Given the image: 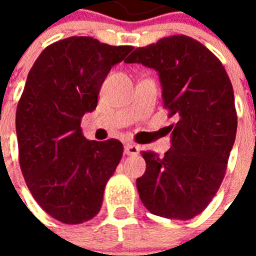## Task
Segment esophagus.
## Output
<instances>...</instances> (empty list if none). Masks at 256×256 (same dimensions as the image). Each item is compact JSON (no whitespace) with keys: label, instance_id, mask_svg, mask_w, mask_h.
<instances>
[{"label":"esophagus","instance_id":"obj_1","mask_svg":"<svg viewBox=\"0 0 256 256\" xmlns=\"http://www.w3.org/2000/svg\"><path fill=\"white\" fill-rule=\"evenodd\" d=\"M140 148L137 145L134 144H126L124 145V154L126 155H137L138 154Z\"/></svg>","mask_w":256,"mask_h":256}]
</instances>
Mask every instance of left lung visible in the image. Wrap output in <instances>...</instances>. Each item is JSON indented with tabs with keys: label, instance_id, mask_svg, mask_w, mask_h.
<instances>
[{
	"label": "left lung",
	"instance_id": "left-lung-1",
	"mask_svg": "<svg viewBox=\"0 0 256 256\" xmlns=\"http://www.w3.org/2000/svg\"><path fill=\"white\" fill-rule=\"evenodd\" d=\"M126 63L154 68L170 116L172 148L164 156L142 150L140 198L152 214L190 220L212 200L225 177L234 144L237 115L230 79L218 58L186 36L137 48Z\"/></svg>",
	"mask_w": 256,
	"mask_h": 256
}]
</instances>
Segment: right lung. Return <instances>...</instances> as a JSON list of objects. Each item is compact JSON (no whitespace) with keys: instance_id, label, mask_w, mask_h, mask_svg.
<instances>
[{"instance_id":"obj_1","label":"right lung","mask_w":256,"mask_h":256,"mask_svg":"<svg viewBox=\"0 0 256 256\" xmlns=\"http://www.w3.org/2000/svg\"><path fill=\"white\" fill-rule=\"evenodd\" d=\"M132 46L71 36L48 46L28 72L16 111L20 168L36 203L54 220L76 225L101 208L106 181L120 162L118 140H86L84 114Z\"/></svg>"}]
</instances>
